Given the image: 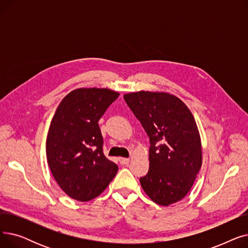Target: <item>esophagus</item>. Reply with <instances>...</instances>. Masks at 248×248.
<instances>
[{"label":"esophagus","instance_id":"1","mask_svg":"<svg viewBox=\"0 0 248 248\" xmlns=\"http://www.w3.org/2000/svg\"><path fill=\"white\" fill-rule=\"evenodd\" d=\"M120 162H121V164L122 165H127L128 163H129V159H127V158H121L120 159Z\"/></svg>","mask_w":248,"mask_h":248}]
</instances>
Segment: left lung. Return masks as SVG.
<instances>
[{
  "label": "left lung",
  "mask_w": 248,
  "mask_h": 248,
  "mask_svg": "<svg viewBox=\"0 0 248 248\" xmlns=\"http://www.w3.org/2000/svg\"><path fill=\"white\" fill-rule=\"evenodd\" d=\"M124 98L150 138V168L140 179L141 188L159 205L177 203L202 166L201 138L191 110L169 93L140 90Z\"/></svg>",
  "instance_id": "1"
}]
</instances>
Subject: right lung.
<instances>
[{
    "label": "right lung",
    "instance_id": "1",
    "mask_svg": "<svg viewBox=\"0 0 248 248\" xmlns=\"http://www.w3.org/2000/svg\"><path fill=\"white\" fill-rule=\"evenodd\" d=\"M120 93L108 88H77L65 96L46 140L48 165L59 187L77 201L93 200L119 170L102 152L98 121Z\"/></svg>",
    "mask_w": 248,
    "mask_h": 248
}]
</instances>
